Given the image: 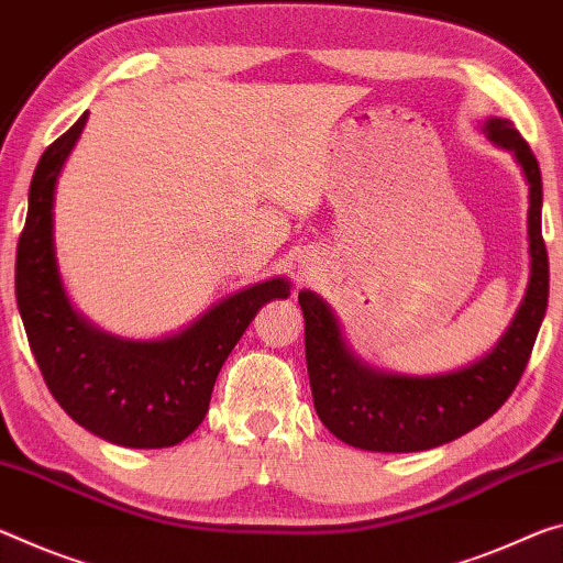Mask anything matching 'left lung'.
Listing matches in <instances>:
<instances>
[{
    "instance_id": "left-lung-1",
    "label": "left lung",
    "mask_w": 563,
    "mask_h": 563,
    "mask_svg": "<svg viewBox=\"0 0 563 563\" xmlns=\"http://www.w3.org/2000/svg\"><path fill=\"white\" fill-rule=\"evenodd\" d=\"M511 153L529 185V285L511 323L478 361L435 376L373 368L345 343L333 308L300 290L313 406L335 439L363 451L413 453L456 441L504 406L529 363L549 302V255L541 238V169L519 130L504 118L478 124Z\"/></svg>"
}]
</instances>
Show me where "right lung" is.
I'll list each match as a JSON object with an SVG mask.
<instances>
[{
	"label": "right lung",
	"instance_id": "obj_1",
	"mask_svg": "<svg viewBox=\"0 0 563 563\" xmlns=\"http://www.w3.org/2000/svg\"><path fill=\"white\" fill-rule=\"evenodd\" d=\"M87 112L40 157L16 247V306L44 383L67 416L128 449L185 441L208 413L212 386L265 302L290 296L288 278L250 285L173 335L130 341L77 313L55 250V192Z\"/></svg>",
	"mask_w": 563,
	"mask_h": 563
}]
</instances>
